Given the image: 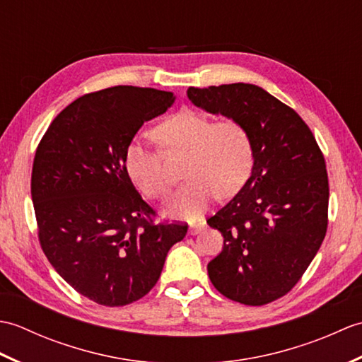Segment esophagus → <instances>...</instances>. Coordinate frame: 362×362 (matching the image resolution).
Returning <instances> with one entry per match:
<instances>
[{
    "mask_svg": "<svg viewBox=\"0 0 362 362\" xmlns=\"http://www.w3.org/2000/svg\"><path fill=\"white\" fill-rule=\"evenodd\" d=\"M205 221H197V222H193V224H189V230H188V233L189 235H197V233H201L202 230L205 228Z\"/></svg>",
    "mask_w": 362,
    "mask_h": 362,
    "instance_id": "esophagus-1",
    "label": "esophagus"
}]
</instances>
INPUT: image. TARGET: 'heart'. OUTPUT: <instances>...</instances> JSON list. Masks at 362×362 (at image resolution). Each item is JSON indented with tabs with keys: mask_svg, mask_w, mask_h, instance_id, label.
<instances>
[{
	"mask_svg": "<svg viewBox=\"0 0 362 362\" xmlns=\"http://www.w3.org/2000/svg\"><path fill=\"white\" fill-rule=\"evenodd\" d=\"M152 136L165 152L185 151L182 177L188 179L166 205L169 216L194 219L214 194L228 197L249 179L253 166L252 138L240 121H214L209 115L183 109L161 121ZM124 168L138 189L151 199L169 194L171 182L160 156L140 141L129 146Z\"/></svg>",
	"mask_w": 362,
	"mask_h": 362,
	"instance_id": "b5f03b06",
	"label": "heart"
}]
</instances>
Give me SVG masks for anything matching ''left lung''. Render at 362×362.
Returning a JSON list of instances; mask_svg holds the SVG:
<instances>
[{"instance_id": "obj_1", "label": "left lung", "mask_w": 362, "mask_h": 362, "mask_svg": "<svg viewBox=\"0 0 362 362\" xmlns=\"http://www.w3.org/2000/svg\"><path fill=\"white\" fill-rule=\"evenodd\" d=\"M187 95L205 112L240 121L253 148L247 182L206 219L224 236L206 266L210 280L235 302L271 303L296 286L325 238V158L305 121L258 86L189 87Z\"/></svg>"}]
</instances>
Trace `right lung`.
Instances as JSON below:
<instances>
[{
  "label": "right lung",
  "mask_w": 362,
  "mask_h": 362,
  "mask_svg": "<svg viewBox=\"0 0 362 362\" xmlns=\"http://www.w3.org/2000/svg\"><path fill=\"white\" fill-rule=\"evenodd\" d=\"M174 101L171 91L130 86L88 93L54 118L37 148L30 194L40 245L57 274L99 305L144 297L187 235V224H153L124 168L135 134Z\"/></svg>",
  "instance_id": "obj_1"
}]
</instances>
